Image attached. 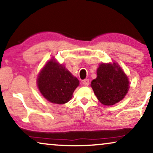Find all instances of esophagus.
<instances>
[{
    "instance_id": "obj_1",
    "label": "esophagus",
    "mask_w": 153,
    "mask_h": 153,
    "mask_svg": "<svg viewBox=\"0 0 153 153\" xmlns=\"http://www.w3.org/2000/svg\"><path fill=\"white\" fill-rule=\"evenodd\" d=\"M83 85L84 86H88L89 85V80L88 79H85V80L83 81Z\"/></svg>"
}]
</instances>
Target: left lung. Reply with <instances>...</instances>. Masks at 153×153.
<instances>
[{
  "label": "left lung",
  "mask_w": 153,
  "mask_h": 153,
  "mask_svg": "<svg viewBox=\"0 0 153 153\" xmlns=\"http://www.w3.org/2000/svg\"><path fill=\"white\" fill-rule=\"evenodd\" d=\"M97 74V78L91 82V87L102 104L114 105L124 98L129 83L119 65L116 63L100 65Z\"/></svg>",
  "instance_id": "1"
}]
</instances>
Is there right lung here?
Here are the masks:
<instances>
[{
	"label": "right lung",
	"mask_w": 153,
	"mask_h": 153,
	"mask_svg": "<svg viewBox=\"0 0 153 153\" xmlns=\"http://www.w3.org/2000/svg\"><path fill=\"white\" fill-rule=\"evenodd\" d=\"M79 84L76 77L65 69L51 60L44 67L37 79V86L48 101L58 104H65L72 97Z\"/></svg>",
	"instance_id": "right-lung-1"
}]
</instances>
